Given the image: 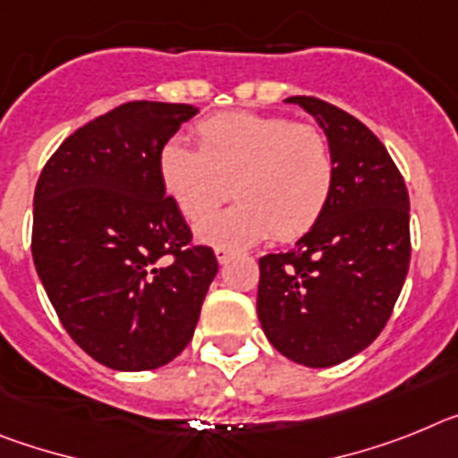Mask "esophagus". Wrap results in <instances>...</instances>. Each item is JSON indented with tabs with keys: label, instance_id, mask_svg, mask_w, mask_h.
Returning a JSON list of instances; mask_svg holds the SVG:
<instances>
[{
	"label": "esophagus",
	"instance_id": "obj_1",
	"mask_svg": "<svg viewBox=\"0 0 458 458\" xmlns=\"http://www.w3.org/2000/svg\"><path fill=\"white\" fill-rule=\"evenodd\" d=\"M230 258H233V251H225V249H216L218 265H228Z\"/></svg>",
	"mask_w": 458,
	"mask_h": 458
}]
</instances>
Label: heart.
<instances>
[{
    "label": "heart",
    "instance_id": "obj_1",
    "mask_svg": "<svg viewBox=\"0 0 458 458\" xmlns=\"http://www.w3.org/2000/svg\"><path fill=\"white\" fill-rule=\"evenodd\" d=\"M198 145L163 142L158 180L177 212L198 224L233 184L238 205L205 219L198 240L242 251L269 240H297L320 221L332 200L336 163L327 135L313 124L249 110L221 113L196 126Z\"/></svg>",
    "mask_w": 458,
    "mask_h": 458
}]
</instances>
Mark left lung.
<instances>
[{
    "mask_svg": "<svg viewBox=\"0 0 458 458\" xmlns=\"http://www.w3.org/2000/svg\"><path fill=\"white\" fill-rule=\"evenodd\" d=\"M336 163L332 200L295 249L260 258L258 318L269 344L311 369L341 364L387 325L411 265V200L385 145L360 119L313 97Z\"/></svg>",
    "mask_w": 458,
    "mask_h": 458,
    "instance_id": "8db88e82",
    "label": "left lung"
}]
</instances>
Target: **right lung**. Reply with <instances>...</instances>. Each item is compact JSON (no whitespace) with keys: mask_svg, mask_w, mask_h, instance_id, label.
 Returning <instances> with one entry per match:
<instances>
[{"mask_svg":"<svg viewBox=\"0 0 458 458\" xmlns=\"http://www.w3.org/2000/svg\"><path fill=\"white\" fill-rule=\"evenodd\" d=\"M196 113L124 103L69 135L34 191L31 256L47 300L71 339L114 371L180 355L218 272L157 170L163 142Z\"/></svg>","mask_w":458,"mask_h":458,"instance_id":"1","label":"right lung"}]
</instances>
